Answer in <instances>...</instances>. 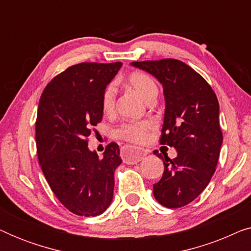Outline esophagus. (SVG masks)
I'll return each mask as SVG.
<instances>
[{"mask_svg": "<svg viewBox=\"0 0 251 251\" xmlns=\"http://www.w3.org/2000/svg\"><path fill=\"white\" fill-rule=\"evenodd\" d=\"M146 155V151L143 149H138V147H131L126 146L122 150V159L123 162L128 164H135L139 162L144 156Z\"/></svg>", "mask_w": 251, "mask_h": 251, "instance_id": "obj_1", "label": "esophagus"}]
</instances>
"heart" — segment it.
<instances>
[{"label":"heart","instance_id":"obj_1","mask_svg":"<svg viewBox=\"0 0 251 251\" xmlns=\"http://www.w3.org/2000/svg\"><path fill=\"white\" fill-rule=\"evenodd\" d=\"M126 85L138 94L147 104L155 100L157 96V85L155 81L144 72H132L128 75ZM116 107V87L114 83H109L105 87L101 95V108L105 114L111 115ZM153 128L152 122H125L116 129V136L120 139L132 144H142L149 137L150 130Z\"/></svg>","mask_w":251,"mask_h":251}]
</instances>
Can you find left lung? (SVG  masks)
Masks as SVG:
<instances>
[{
	"mask_svg": "<svg viewBox=\"0 0 251 251\" xmlns=\"http://www.w3.org/2000/svg\"><path fill=\"white\" fill-rule=\"evenodd\" d=\"M131 65L162 83L166 111L160 143L178 153L171 160L154 151L164 163L162 178L153 185L154 198L167 208L184 207L201 194L216 171L223 143L217 97L208 82L180 60Z\"/></svg>",
	"mask_w": 251,
	"mask_h": 251,
	"instance_id": "8db88e82",
	"label": "left lung"
}]
</instances>
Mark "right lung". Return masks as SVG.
I'll return each mask as SVG.
<instances>
[{
  "label": "right lung",
  "mask_w": 251,
  "mask_h": 251,
  "mask_svg": "<svg viewBox=\"0 0 251 251\" xmlns=\"http://www.w3.org/2000/svg\"><path fill=\"white\" fill-rule=\"evenodd\" d=\"M122 63H81L54 76L41 95L35 122L37 156L44 177L65 208L95 217L113 199L119 145L104 156L88 149V137L102 120L101 95Z\"/></svg>",
  "instance_id": "add662e5"
}]
</instances>
